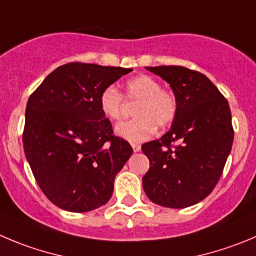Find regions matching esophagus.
I'll list each match as a JSON object with an SVG mask.
<instances>
[{"label": "esophagus", "mask_w": 256, "mask_h": 256, "mask_svg": "<svg viewBox=\"0 0 256 256\" xmlns=\"http://www.w3.org/2000/svg\"><path fill=\"white\" fill-rule=\"evenodd\" d=\"M131 146H132L134 152H140V150H142V146H140L139 144H132Z\"/></svg>", "instance_id": "1"}]
</instances>
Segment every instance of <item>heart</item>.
<instances>
[{"instance_id":"1","label":"heart","mask_w":256,"mask_h":256,"mask_svg":"<svg viewBox=\"0 0 256 256\" xmlns=\"http://www.w3.org/2000/svg\"><path fill=\"white\" fill-rule=\"evenodd\" d=\"M125 98L138 102L134 107L135 118L116 126L118 138L130 142H142L154 134L155 126L166 128L176 116L178 104L173 92L162 88L160 82L148 74H140L125 84ZM100 108L111 121L120 120L124 112V96L114 86H108L100 94Z\"/></svg>"}]
</instances>
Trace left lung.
Segmentation results:
<instances>
[{
	"instance_id": "8db88e82",
	"label": "left lung",
	"mask_w": 256,
	"mask_h": 256,
	"mask_svg": "<svg viewBox=\"0 0 256 256\" xmlns=\"http://www.w3.org/2000/svg\"><path fill=\"white\" fill-rule=\"evenodd\" d=\"M146 69L169 83L178 111L166 135L142 146L150 162L142 187L154 204L186 208L204 200L221 176L234 142L230 106L200 72L179 66Z\"/></svg>"
}]
</instances>
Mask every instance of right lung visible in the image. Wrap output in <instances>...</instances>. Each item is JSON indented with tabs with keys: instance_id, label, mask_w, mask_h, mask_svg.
Returning <instances> with one entry per match:
<instances>
[{
	"instance_id": "obj_1",
	"label": "right lung",
	"mask_w": 256,
	"mask_h": 256,
	"mask_svg": "<svg viewBox=\"0 0 256 256\" xmlns=\"http://www.w3.org/2000/svg\"><path fill=\"white\" fill-rule=\"evenodd\" d=\"M132 69L68 63L42 80L28 101L24 152L40 190L70 212L104 206L132 154L100 108L102 90Z\"/></svg>"
}]
</instances>
